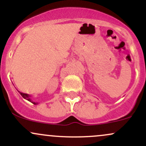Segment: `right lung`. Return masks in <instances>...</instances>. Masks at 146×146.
Returning a JSON list of instances; mask_svg holds the SVG:
<instances>
[{
  "label": "right lung",
  "instance_id": "1",
  "mask_svg": "<svg viewBox=\"0 0 146 146\" xmlns=\"http://www.w3.org/2000/svg\"><path fill=\"white\" fill-rule=\"evenodd\" d=\"M20 93V94H21V95H22V97H23V98L24 99H25V100H28V101L29 102H31V103H33V104H38V102H32V100H31V96H30V95H29V94H26V93H21V92H20V91H18Z\"/></svg>",
  "mask_w": 146,
  "mask_h": 146
}]
</instances>
